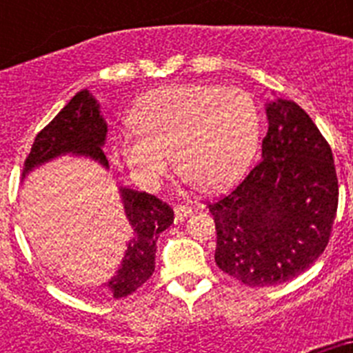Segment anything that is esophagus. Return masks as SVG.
<instances>
[{
    "label": "esophagus",
    "mask_w": 353,
    "mask_h": 353,
    "mask_svg": "<svg viewBox=\"0 0 353 353\" xmlns=\"http://www.w3.org/2000/svg\"><path fill=\"white\" fill-rule=\"evenodd\" d=\"M191 214L192 210L189 207H183V205H176V207H174V215L180 217V219H182V217H189Z\"/></svg>",
    "instance_id": "esophagus-1"
}]
</instances>
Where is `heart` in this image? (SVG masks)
Instances as JSON below:
<instances>
[{
	"mask_svg": "<svg viewBox=\"0 0 353 353\" xmlns=\"http://www.w3.org/2000/svg\"><path fill=\"white\" fill-rule=\"evenodd\" d=\"M134 130L117 134L134 179L155 189L171 168L205 191L232 185L249 166L260 136V111L249 92L217 84H176L146 93L130 114Z\"/></svg>",
	"mask_w": 353,
	"mask_h": 353,
	"instance_id": "heart-1",
	"label": "heart"
}]
</instances>
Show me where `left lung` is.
<instances>
[{"instance_id":"obj_1","label":"left lung","mask_w":353,"mask_h":353,"mask_svg":"<svg viewBox=\"0 0 353 353\" xmlns=\"http://www.w3.org/2000/svg\"><path fill=\"white\" fill-rule=\"evenodd\" d=\"M269 130L261 161L239 185L208 205L215 263L248 286L286 283L325 251L338 210L329 143L293 101L265 104Z\"/></svg>"}]
</instances>
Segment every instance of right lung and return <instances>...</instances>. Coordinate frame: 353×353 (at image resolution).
I'll return each mask as SVG.
<instances>
[{"mask_svg":"<svg viewBox=\"0 0 353 353\" xmlns=\"http://www.w3.org/2000/svg\"><path fill=\"white\" fill-rule=\"evenodd\" d=\"M108 138V123L101 113V104L90 90H81L70 102L37 134L23 170V179L35 168L61 155L92 159L108 170V159L102 146ZM123 212L132 228V239L114 276L102 285L105 295L113 299L134 293L155 270L157 239L173 224V210L161 199L146 192L120 187Z\"/></svg>","mask_w":353,"mask_h":353,"instance_id":"1","label":"right lung"}]
</instances>
